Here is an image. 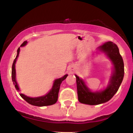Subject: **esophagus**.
I'll list each match as a JSON object with an SVG mask.
<instances>
[{
	"mask_svg": "<svg viewBox=\"0 0 133 133\" xmlns=\"http://www.w3.org/2000/svg\"><path fill=\"white\" fill-rule=\"evenodd\" d=\"M71 70H73V67H72L71 68Z\"/></svg>",
	"mask_w": 133,
	"mask_h": 133,
	"instance_id": "34e87169",
	"label": "esophagus"
}]
</instances>
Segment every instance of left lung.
Listing matches in <instances>:
<instances>
[{"mask_svg": "<svg viewBox=\"0 0 133 133\" xmlns=\"http://www.w3.org/2000/svg\"><path fill=\"white\" fill-rule=\"evenodd\" d=\"M98 49L104 52L111 61L114 65L113 73L106 89L96 92L90 91L84 81L76 75L78 100L82 104L97 105L109 101L118 91L124 77V62L116 44L107 42L99 47Z\"/></svg>", "mask_w": 133, "mask_h": 133, "instance_id": "1", "label": "left lung"}]
</instances>
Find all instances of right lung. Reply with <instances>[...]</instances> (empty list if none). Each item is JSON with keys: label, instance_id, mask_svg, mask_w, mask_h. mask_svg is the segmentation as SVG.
Segmentation results:
<instances>
[{"label": "right lung", "instance_id": "add662e5", "mask_svg": "<svg viewBox=\"0 0 133 133\" xmlns=\"http://www.w3.org/2000/svg\"><path fill=\"white\" fill-rule=\"evenodd\" d=\"M27 41H24L23 43L21 44V47H23L27 44ZM20 52V47L17 49V56L16 59H14L12 64V82L15 85V88L17 90V91H20L19 88L18 86L17 83L16 79V68H15V64L17 59L18 56H19ZM68 74H65L63 76V77H61V78L57 79L54 81V84L51 91H49L47 94L45 96H41V97H30L28 96L24 95V94H21L20 93V96L24 99L25 101L27 102L30 104L33 105V106H50V105L54 104L57 102L58 99V94H59V89H60L61 84L62 82L66 79Z\"/></svg>", "mask_w": 133, "mask_h": 133}]
</instances>
